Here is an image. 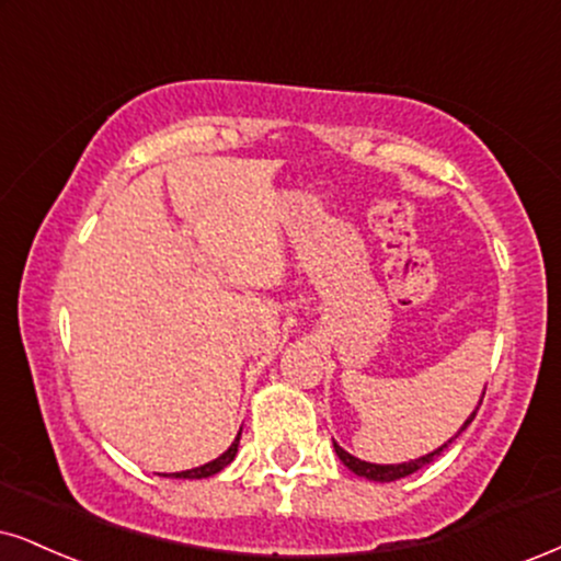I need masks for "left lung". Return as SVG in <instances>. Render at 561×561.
Instances as JSON below:
<instances>
[{
    "label": "left lung",
    "instance_id": "1",
    "mask_svg": "<svg viewBox=\"0 0 561 561\" xmlns=\"http://www.w3.org/2000/svg\"><path fill=\"white\" fill-rule=\"evenodd\" d=\"M483 390H486V387H483ZM481 400H483V396H481ZM481 400H479V405H481ZM479 405H476V411H479ZM476 411H473L471 416H468L466 421H462L460 432H466L468 424H471V421L476 419ZM460 432L455 434V437H460ZM455 437H453V439H455ZM453 439H447L445 445L434 449V453H428V455H421V458H416V460H408V462H390V466H382V462H366V460H362V458H354V455H351V453H345V449H343L341 445H337V442H333V447H335L337 458L343 460V466L348 468V471H354L356 476H362V479L379 481V483H390V481L405 479V476L416 473L419 468H424V466H426V462H432L434 458H439V455H442V449H445V447H447L449 442H453Z\"/></svg>",
    "mask_w": 561,
    "mask_h": 561
}]
</instances>
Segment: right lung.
<instances>
[{
  "label": "right lung",
  "mask_w": 561,
  "mask_h": 561,
  "mask_svg": "<svg viewBox=\"0 0 561 561\" xmlns=\"http://www.w3.org/2000/svg\"><path fill=\"white\" fill-rule=\"evenodd\" d=\"M239 439H241V428H239L237 439H233V442H231V447H228L224 455H218V458H216V460L205 462V466H199V468H192V471H179V473H163V476H174V479H207V476H216V473H220V471H224V468L228 466V462H231L233 458H237V453H239Z\"/></svg>",
  "instance_id": "add662e5"
}]
</instances>
